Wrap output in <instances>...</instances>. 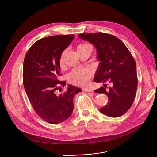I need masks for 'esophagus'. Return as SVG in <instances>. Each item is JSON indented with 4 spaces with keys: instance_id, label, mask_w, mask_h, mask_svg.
Masks as SVG:
<instances>
[{
    "instance_id": "34e87169",
    "label": "esophagus",
    "mask_w": 157,
    "mask_h": 157,
    "mask_svg": "<svg viewBox=\"0 0 157 157\" xmlns=\"http://www.w3.org/2000/svg\"><path fill=\"white\" fill-rule=\"evenodd\" d=\"M83 91L87 92H94L93 89H92V88H85L83 89Z\"/></svg>"
}]
</instances>
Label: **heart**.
I'll return each instance as SVG.
<instances>
[{"label":"heart","mask_w":157,"mask_h":157,"mask_svg":"<svg viewBox=\"0 0 157 157\" xmlns=\"http://www.w3.org/2000/svg\"><path fill=\"white\" fill-rule=\"evenodd\" d=\"M88 46L89 45L87 44H79L77 47V52H79L83 48ZM63 57L64 53H62L60 59V65L61 67H63L64 65ZM90 77H91V73L88 69H75L69 74L68 79L71 83L74 85L84 86L88 83Z\"/></svg>","instance_id":"b5f03b06"}]
</instances>
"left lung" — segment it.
<instances>
[{
    "instance_id": "8db88e82",
    "label": "left lung",
    "mask_w": 157,
    "mask_h": 157,
    "mask_svg": "<svg viewBox=\"0 0 157 157\" xmlns=\"http://www.w3.org/2000/svg\"><path fill=\"white\" fill-rule=\"evenodd\" d=\"M79 38L92 43L97 50V59L100 61L94 81L96 83L109 82L95 92L105 94L108 104L100 109L108 117H119L125 114L134 101L137 77L136 64L132 55L121 40L114 36L102 32L82 34Z\"/></svg>"
}]
</instances>
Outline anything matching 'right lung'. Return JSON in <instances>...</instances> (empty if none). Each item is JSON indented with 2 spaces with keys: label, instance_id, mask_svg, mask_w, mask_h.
<instances>
[{
  "label": "right lung",
  "instance_id": "right-lung-1",
  "mask_svg": "<svg viewBox=\"0 0 157 157\" xmlns=\"http://www.w3.org/2000/svg\"><path fill=\"white\" fill-rule=\"evenodd\" d=\"M74 38L72 34L40 39L30 48L24 59L25 90L36 113L52 124L60 123L70 117L74 109L73 98L82 91L69 85L64 93L56 92L66 84L59 79L61 76L60 56Z\"/></svg>",
  "mask_w": 157,
  "mask_h": 157
}]
</instances>
